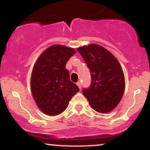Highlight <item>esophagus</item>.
Here are the masks:
<instances>
[{"label":"esophagus","instance_id":"obj_1","mask_svg":"<svg viewBox=\"0 0 150 150\" xmlns=\"http://www.w3.org/2000/svg\"><path fill=\"white\" fill-rule=\"evenodd\" d=\"M76 85L78 86V87L80 88V89H81V87H82V85H81V82H77L76 83Z\"/></svg>","mask_w":150,"mask_h":150}]
</instances>
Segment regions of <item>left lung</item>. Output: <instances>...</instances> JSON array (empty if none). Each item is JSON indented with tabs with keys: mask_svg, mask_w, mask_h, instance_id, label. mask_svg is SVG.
I'll use <instances>...</instances> for the list:
<instances>
[{
	"mask_svg": "<svg viewBox=\"0 0 150 150\" xmlns=\"http://www.w3.org/2000/svg\"><path fill=\"white\" fill-rule=\"evenodd\" d=\"M91 73L92 83L84 89L85 97L93 109L108 113L118 106L125 90V77L116 57L107 49L97 44L77 49Z\"/></svg>",
	"mask_w": 150,
	"mask_h": 150,
	"instance_id": "8db88e82",
	"label": "left lung"
}]
</instances>
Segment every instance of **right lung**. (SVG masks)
Segmentation results:
<instances>
[{
	"mask_svg": "<svg viewBox=\"0 0 150 150\" xmlns=\"http://www.w3.org/2000/svg\"><path fill=\"white\" fill-rule=\"evenodd\" d=\"M75 53L73 48L55 44L46 49L34 63L31 92L37 106L46 115L63 113L80 90L70 81L69 71L65 68L67 62Z\"/></svg>",
	"mask_w": 150,
	"mask_h": 150,
	"instance_id": "1",
	"label": "right lung"
}]
</instances>
